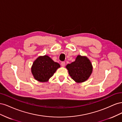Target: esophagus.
<instances>
[{"mask_svg":"<svg viewBox=\"0 0 122 122\" xmlns=\"http://www.w3.org/2000/svg\"><path fill=\"white\" fill-rule=\"evenodd\" d=\"M61 66H62V67H64V66H65V62L64 61H62L61 62Z\"/></svg>","mask_w":122,"mask_h":122,"instance_id":"esophagus-1","label":"esophagus"}]
</instances>
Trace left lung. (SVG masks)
Here are the masks:
<instances>
[{
    "mask_svg": "<svg viewBox=\"0 0 122 122\" xmlns=\"http://www.w3.org/2000/svg\"><path fill=\"white\" fill-rule=\"evenodd\" d=\"M71 78L76 83H82L90 78L93 66L86 56L77 55L75 61L66 66Z\"/></svg>",
    "mask_w": 122,
    "mask_h": 122,
    "instance_id": "1",
    "label": "left lung"
}]
</instances>
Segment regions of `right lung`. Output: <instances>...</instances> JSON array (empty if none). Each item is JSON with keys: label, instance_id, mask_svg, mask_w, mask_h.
<instances>
[{"label": "right lung", "instance_id": "obj_1", "mask_svg": "<svg viewBox=\"0 0 122 122\" xmlns=\"http://www.w3.org/2000/svg\"><path fill=\"white\" fill-rule=\"evenodd\" d=\"M61 67L58 62L54 61L47 55L39 56L34 61L31 68L34 78L41 82L49 81L57 69Z\"/></svg>", "mask_w": 122, "mask_h": 122}]
</instances>
